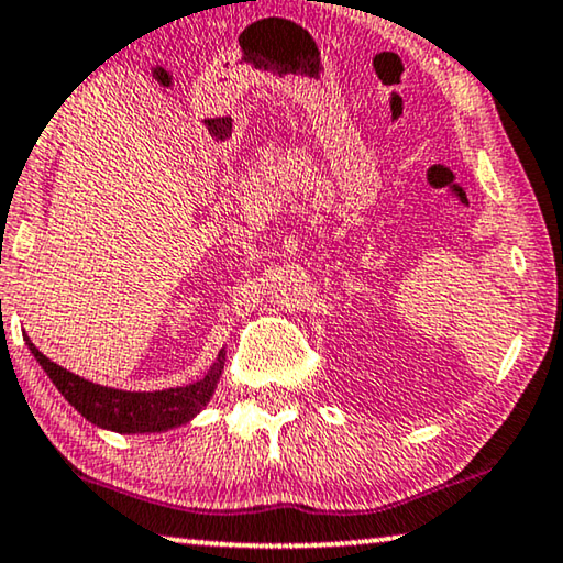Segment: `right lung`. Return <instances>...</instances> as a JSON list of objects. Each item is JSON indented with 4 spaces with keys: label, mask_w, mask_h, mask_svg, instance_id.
<instances>
[{
    "label": "right lung",
    "mask_w": 563,
    "mask_h": 563,
    "mask_svg": "<svg viewBox=\"0 0 563 563\" xmlns=\"http://www.w3.org/2000/svg\"><path fill=\"white\" fill-rule=\"evenodd\" d=\"M27 347L34 354V360L40 362V367L47 372L52 385L63 393L65 400L85 420H90L98 428L123 432V435H133V432H163L191 422L209 405L216 385L221 379L223 362H227V350H221L211 369L191 385L168 387V390L155 393H131L95 385L90 379L73 375L70 369L59 367L57 362L45 357V354L34 347L32 340H27Z\"/></svg>",
    "instance_id": "obj_1"
}]
</instances>
